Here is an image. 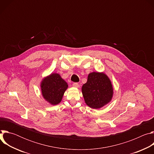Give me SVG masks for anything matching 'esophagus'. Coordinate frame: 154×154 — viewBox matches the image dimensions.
<instances>
[{
    "mask_svg": "<svg viewBox=\"0 0 154 154\" xmlns=\"http://www.w3.org/2000/svg\"><path fill=\"white\" fill-rule=\"evenodd\" d=\"M72 85H73V86H74V87H75V88H78V87L79 86V83H77V82H74V83L72 84Z\"/></svg>",
    "mask_w": 154,
    "mask_h": 154,
    "instance_id": "esophagus-1",
    "label": "esophagus"
}]
</instances>
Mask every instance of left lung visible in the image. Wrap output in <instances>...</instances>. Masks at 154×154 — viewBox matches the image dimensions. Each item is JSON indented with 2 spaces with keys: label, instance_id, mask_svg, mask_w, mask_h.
I'll return each instance as SVG.
<instances>
[{
  "label": "left lung",
  "instance_id": "1",
  "mask_svg": "<svg viewBox=\"0 0 154 154\" xmlns=\"http://www.w3.org/2000/svg\"><path fill=\"white\" fill-rule=\"evenodd\" d=\"M82 91L85 103L94 109L100 108L111 101L113 89L110 80L103 73L93 72L88 76Z\"/></svg>",
  "mask_w": 154,
  "mask_h": 154
}]
</instances>
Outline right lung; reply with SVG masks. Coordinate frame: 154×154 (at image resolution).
Here are the masks:
<instances>
[{
  "label": "right lung",
  "instance_id": "1",
  "mask_svg": "<svg viewBox=\"0 0 154 154\" xmlns=\"http://www.w3.org/2000/svg\"><path fill=\"white\" fill-rule=\"evenodd\" d=\"M68 85L58 74L54 73L44 79L41 83L42 95L52 105L59 103Z\"/></svg>",
  "mask_w": 154,
  "mask_h": 154
}]
</instances>
